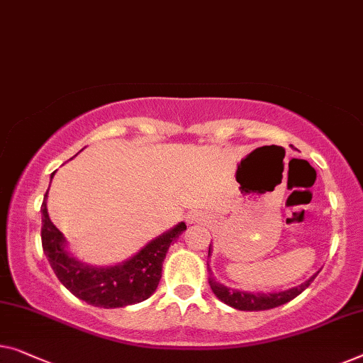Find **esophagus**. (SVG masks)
<instances>
[{
    "instance_id": "34e87169",
    "label": "esophagus",
    "mask_w": 363,
    "mask_h": 363,
    "mask_svg": "<svg viewBox=\"0 0 363 363\" xmlns=\"http://www.w3.org/2000/svg\"><path fill=\"white\" fill-rule=\"evenodd\" d=\"M203 216L200 213H191L187 215V221H191V223H194V221H202Z\"/></svg>"
}]
</instances>
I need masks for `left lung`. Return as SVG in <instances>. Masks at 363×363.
<instances>
[{
    "label": "left lung",
    "mask_w": 363,
    "mask_h": 363,
    "mask_svg": "<svg viewBox=\"0 0 363 363\" xmlns=\"http://www.w3.org/2000/svg\"><path fill=\"white\" fill-rule=\"evenodd\" d=\"M208 256H210V247H208ZM316 275L318 274L313 275V277L310 280H306L305 284L294 286V289L285 290V291H277V294H250V291L233 290L218 284L212 277V270L208 267V284L213 294L228 306L236 308V310L240 311H261V310H270V308L280 306L286 301L294 300L296 295H300L301 291L305 290L313 280H315Z\"/></svg>",
    "instance_id": "left-lung-1"
}]
</instances>
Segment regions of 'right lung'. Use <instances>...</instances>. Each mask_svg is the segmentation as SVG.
I'll return each instance as SVG.
<instances>
[{
	"label": "right lung",
	"mask_w": 363,
	"mask_h": 363,
	"mask_svg": "<svg viewBox=\"0 0 363 363\" xmlns=\"http://www.w3.org/2000/svg\"><path fill=\"white\" fill-rule=\"evenodd\" d=\"M48 192V191H47ZM47 192L40 207L42 212V250L55 272L57 279L79 300L99 308H121L140 303L155 294L161 279V267L169 250L186 230L179 223L148 242L147 246L122 266L96 269L84 266L65 251V238L52 223L47 213Z\"/></svg>",
	"instance_id": "obj_1"
}]
</instances>
